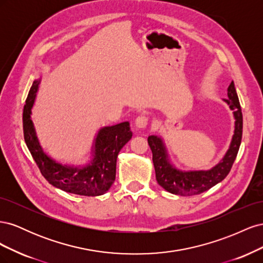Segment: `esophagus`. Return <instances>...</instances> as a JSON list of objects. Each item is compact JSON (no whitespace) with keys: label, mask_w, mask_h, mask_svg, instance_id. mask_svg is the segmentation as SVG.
I'll list each match as a JSON object with an SVG mask.
<instances>
[{"label":"esophagus","mask_w":263,"mask_h":263,"mask_svg":"<svg viewBox=\"0 0 263 263\" xmlns=\"http://www.w3.org/2000/svg\"><path fill=\"white\" fill-rule=\"evenodd\" d=\"M148 125V117L145 115H139L136 119H135V126L137 127L138 129H144Z\"/></svg>","instance_id":"esophagus-1"}]
</instances>
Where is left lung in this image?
I'll use <instances>...</instances> for the list:
<instances>
[{"label":"left lung","mask_w":263,"mask_h":263,"mask_svg":"<svg viewBox=\"0 0 263 263\" xmlns=\"http://www.w3.org/2000/svg\"><path fill=\"white\" fill-rule=\"evenodd\" d=\"M227 97L228 99L222 101L226 102L229 108L233 110L235 118L234 135L225 156L212 169L195 171L180 170L171 163L163 139L156 135L148 137V144L153 151L157 182L169 193L181 196L201 194L227 177L237 157L242 137V113L234 81L230 82L228 86Z\"/></svg>","instance_id":"obj_1"}]
</instances>
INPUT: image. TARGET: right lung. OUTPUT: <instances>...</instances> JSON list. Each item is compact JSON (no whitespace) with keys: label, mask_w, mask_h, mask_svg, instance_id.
<instances>
[{"label":"right lung","mask_w":263,"mask_h":263,"mask_svg":"<svg viewBox=\"0 0 263 263\" xmlns=\"http://www.w3.org/2000/svg\"><path fill=\"white\" fill-rule=\"evenodd\" d=\"M39 83L41 80L33 82L23 112L24 139L39 170L51 185L65 192L84 196L105 194L115 181L119 151L133 136L129 122L102 127L94 138L89 163L69 165L57 162L44 153L30 118Z\"/></svg>","instance_id":"1"}]
</instances>
